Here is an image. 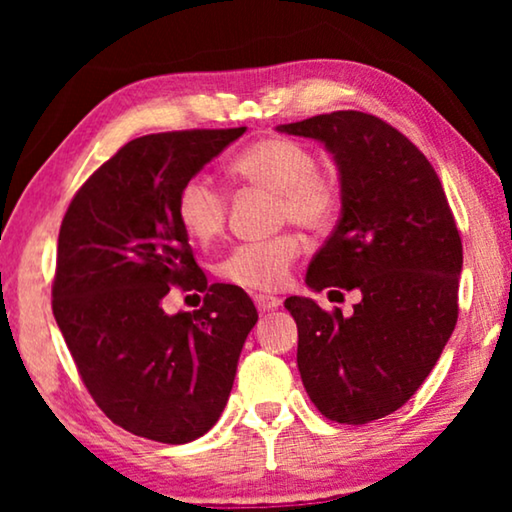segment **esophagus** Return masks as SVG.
<instances>
[{
    "mask_svg": "<svg viewBox=\"0 0 512 512\" xmlns=\"http://www.w3.org/2000/svg\"><path fill=\"white\" fill-rule=\"evenodd\" d=\"M254 303L258 307V312H270V310H277V307L282 305V300L275 296H263V293H258V296L254 298Z\"/></svg>",
    "mask_w": 512,
    "mask_h": 512,
    "instance_id": "34e87169",
    "label": "esophagus"
}]
</instances>
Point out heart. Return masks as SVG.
<instances>
[{
  "mask_svg": "<svg viewBox=\"0 0 512 512\" xmlns=\"http://www.w3.org/2000/svg\"><path fill=\"white\" fill-rule=\"evenodd\" d=\"M230 172L244 184L277 193L279 221L319 233L335 221L340 186L331 174L317 170L310 146L289 137H265L237 153ZM228 200L223 188L207 174H193L179 188L177 216L193 240L207 242L223 230ZM303 242L284 233L265 242L237 244L219 263V275L249 291H277L289 279Z\"/></svg>",
  "mask_w": 512,
  "mask_h": 512,
  "instance_id": "obj_1",
  "label": "heart"
}]
</instances>
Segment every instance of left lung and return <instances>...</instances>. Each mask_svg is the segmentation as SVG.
Wrapping results in <instances>:
<instances>
[{
    "label": "left lung",
    "instance_id": "1",
    "mask_svg": "<svg viewBox=\"0 0 512 512\" xmlns=\"http://www.w3.org/2000/svg\"><path fill=\"white\" fill-rule=\"evenodd\" d=\"M277 130L324 144L338 167L340 221L305 284L361 293L349 317L286 298L300 377L321 415L368 424L410 401L454 331L464 265L457 223L424 153L377 116L333 111Z\"/></svg>",
    "mask_w": 512,
    "mask_h": 512
}]
</instances>
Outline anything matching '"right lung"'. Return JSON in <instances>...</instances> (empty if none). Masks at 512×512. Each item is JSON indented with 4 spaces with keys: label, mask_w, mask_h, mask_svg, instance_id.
<instances>
[{
    "label": "right lung",
    "mask_w": 512,
    "mask_h": 512,
    "mask_svg": "<svg viewBox=\"0 0 512 512\" xmlns=\"http://www.w3.org/2000/svg\"><path fill=\"white\" fill-rule=\"evenodd\" d=\"M247 128L137 137L74 195L58 237L53 314L90 396L135 436L181 445L219 422L258 312L240 286L207 284L177 216L186 179ZM177 283L195 313L167 315Z\"/></svg>",
    "instance_id": "obj_1"
}]
</instances>
